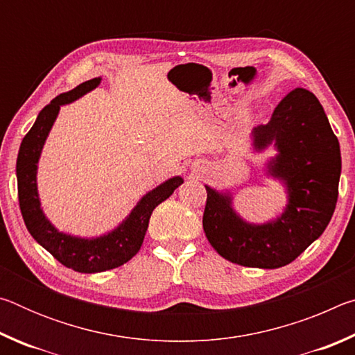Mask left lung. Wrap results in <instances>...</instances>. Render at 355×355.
I'll return each instance as SVG.
<instances>
[{
	"mask_svg": "<svg viewBox=\"0 0 355 355\" xmlns=\"http://www.w3.org/2000/svg\"><path fill=\"white\" fill-rule=\"evenodd\" d=\"M252 137L258 152L269 146L277 148L268 173L286 186L285 211L266 224H249L235 213L230 194L205 186L203 230L225 260L275 269L296 260L332 219L341 173L340 144L321 103L302 87L288 94Z\"/></svg>",
	"mask_w": 355,
	"mask_h": 355,
	"instance_id": "left-lung-1",
	"label": "left lung"
}]
</instances>
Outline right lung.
Masks as SVG:
<instances>
[{
	"label": "right lung",
	"mask_w": 355,
	"mask_h": 355,
	"mask_svg": "<svg viewBox=\"0 0 355 355\" xmlns=\"http://www.w3.org/2000/svg\"><path fill=\"white\" fill-rule=\"evenodd\" d=\"M100 81L101 78L89 80L69 92L58 95L50 105H46L39 112L33 128L23 137L19 158H17L19 202L28 232L59 263L84 274L103 272L107 269L122 266L123 263L131 260L141 249L153 209L167 197H171L172 192L183 183L182 177H173L159 184L158 188L147 192L122 224L100 238L86 239L65 235L62 232H58L45 218L40 208L35 175H37V163L46 136L58 117L59 107L92 91L98 86Z\"/></svg>",
	"instance_id": "right-lung-1"
}]
</instances>
